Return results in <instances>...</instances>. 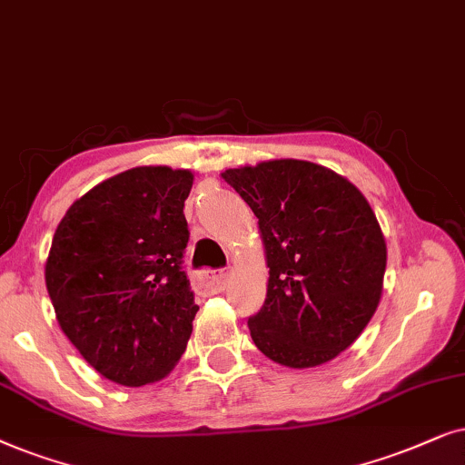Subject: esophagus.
<instances>
[{
  "instance_id": "1",
  "label": "esophagus",
  "mask_w": 465,
  "mask_h": 465,
  "mask_svg": "<svg viewBox=\"0 0 465 465\" xmlns=\"http://www.w3.org/2000/svg\"><path fill=\"white\" fill-rule=\"evenodd\" d=\"M195 282H197V287L200 289H203V291H223L227 287V282H229V274L227 272H223V270H219V272H203V274H197L195 276Z\"/></svg>"
}]
</instances>
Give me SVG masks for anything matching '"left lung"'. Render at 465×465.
Segmentation results:
<instances>
[{"instance_id": "8db88e82", "label": "left lung", "mask_w": 465, "mask_h": 465, "mask_svg": "<svg viewBox=\"0 0 465 465\" xmlns=\"http://www.w3.org/2000/svg\"><path fill=\"white\" fill-rule=\"evenodd\" d=\"M259 219L270 268L251 338L272 361L314 368L331 361L374 317L387 244L355 184L300 159L263 161L221 174Z\"/></svg>"}]
</instances>
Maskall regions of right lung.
I'll list each match as a JSON object with an SVG mask.
<instances>
[{
	"instance_id": "right-lung-1",
	"label": "right lung",
	"mask_w": 465,
	"mask_h": 465,
	"mask_svg": "<svg viewBox=\"0 0 465 465\" xmlns=\"http://www.w3.org/2000/svg\"><path fill=\"white\" fill-rule=\"evenodd\" d=\"M193 174L144 165L99 183L53 236L46 289L61 330L104 379L142 387L172 372L193 331L183 255Z\"/></svg>"
}]
</instances>
